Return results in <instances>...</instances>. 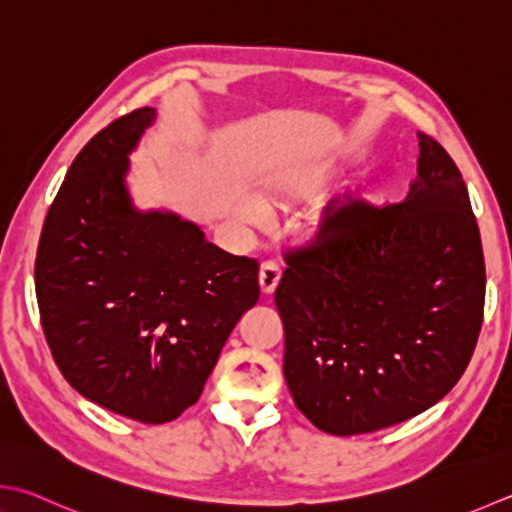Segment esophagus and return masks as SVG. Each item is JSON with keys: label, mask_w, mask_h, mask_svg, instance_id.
<instances>
[{"label": "esophagus", "mask_w": 512, "mask_h": 512, "mask_svg": "<svg viewBox=\"0 0 512 512\" xmlns=\"http://www.w3.org/2000/svg\"><path fill=\"white\" fill-rule=\"evenodd\" d=\"M279 277H282V268H279L275 262L262 264V268H259V288H262L264 295L275 293Z\"/></svg>", "instance_id": "34e87169"}]
</instances>
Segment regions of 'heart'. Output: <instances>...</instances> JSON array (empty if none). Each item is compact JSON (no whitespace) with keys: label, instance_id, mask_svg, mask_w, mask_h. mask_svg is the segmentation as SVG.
Here are the masks:
<instances>
[{"label":"heart","instance_id":"b5f03b06","mask_svg":"<svg viewBox=\"0 0 512 512\" xmlns=\"http://www.w3.org/2000/svg\"><path fill=\"white\" fill-rule=\"evenodd\" d=\"M264 206L259 204V202H246L244 206H242V215L246 217V219H250V222H259V219L264 217Z\"/></svg>","mask_w":512,"mask_h":512}]
</instances>
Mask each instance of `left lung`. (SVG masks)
Masks as SVG:
<instances>
[{
  "instance_id": "obj_1",
  "label": "left lung",
  "mask_w": 512,
  "mask_h": 512,
  "mask_svg": "<svg viewBox=\"0 0 512 512\" xmlns=\"http://www.w3.org/2000/svg\"><path fill=\"white\" fill-rule=\"evenodd\" d=\"M417 137L404 202L330 206L315 239L284 255V377L328 435L375 433L437 404L482 328L486 266L468 188L444 146Z\"/></svg>"
}]
</instances>
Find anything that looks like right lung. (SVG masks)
<instances>
[{
  "label": "right lung",
  "instance_id": "obj_1",
  "mask_svg": "<svg viewBox=\"0 0 512 512\" xmlns=\"http://www.w3.org/2000/svg\"><path fill=\"white\" fill-rule=\"evenodd\" d=\"M153 119L137 108L79 150L44 219L35 290L66 382L117 415L166 424L197 402L257 304L259 264L173 213L130 204L128 153Z\"/></svg>",
  "mask_w": 512,
  "mask_h": 512
}]
</instances>
